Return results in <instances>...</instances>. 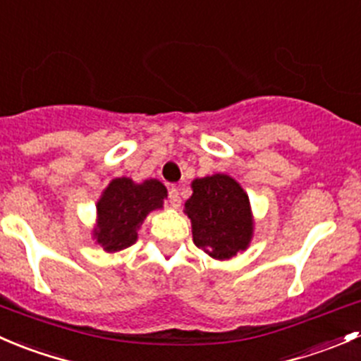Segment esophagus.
Masks as SVG:
<instances>
[{
    "label": "esophagus",
    "mask_w": 361,
    "mask_h": 361,
    "mask_svg": "<svg viewBox=\"0 0 361 361\" xmlns=\"http://www.w3.org/2000/svg\"><path fill=\"white\" fill-rule=\"evenodd\" d=\"M169 200H170V205L172 207H179L180 205V196H179V189L176 185L169 189Z\"/></svg>",
    "instance_id": "1"
}]
</instances>
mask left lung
<instances>
[{"label":"left lung","mask_w":361,"mask_h":361,"mask_svg":"<svg viewBox=\"0 0 361 361\" xmlns=\"http://www.w3.org/2000/svg\"><path fill=\"white\" fill-rule=\"evenodd\" d=\"M185 202L191 219L192 242L216 259H228L244 251L252 237L249 198L231 177L216 173L192 180Z\"/></svg>","instance_id":"obj_1"}]
</instances>
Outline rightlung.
Masks as SVG:
<instances>
[{
    "mask_svg": "<svg viewBox=\"0 0 361 361\" xmlns=\"http://www.w3.org/2000/svg\"><path fill=\"white\" fill-rule=\"evenodd\" d=\"M166 188L159 180L135 184L128 177L114 179L98 202L96 242L105 251H121L137 242V230L151 210L161 209Z\"/></svg>",
    "mask_w": 361,
    "mask_h": 361,
    "instance_id": "obj_1",
    "label": "right lung"
}]
</instances>
